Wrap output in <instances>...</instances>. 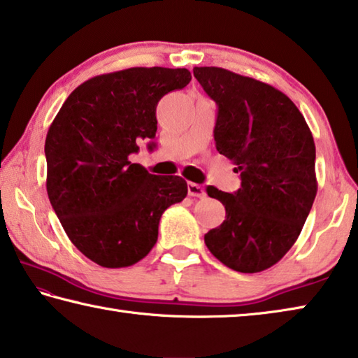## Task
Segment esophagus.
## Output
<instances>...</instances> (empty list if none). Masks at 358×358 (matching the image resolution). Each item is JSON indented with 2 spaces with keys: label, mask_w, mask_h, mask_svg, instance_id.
I'll list each match as a JSON object with an SVG mask.
<instances>
[{
  "label": "esophagus",
  "mask_w": 358,
  "mask_h": 358,
  "mask_svg": "<svg viewBox=\"0 0 358 358\" xmlns=\"http://www.w3.org/2000/svg\"><path fill=\"white\" fill-rule=\"evenodd\" d=\"M187 194L191 197H205V189L203 186L197 183H187Z\"/></svg>",
  "instance_id": "esophagus-1"
}]
</instances>
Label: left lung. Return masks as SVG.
I'll use <instances>...</instances> for the list:
<instances>
[{
    "mask_svg": "<svg viewBox=\"0 0 358 358\" xmlns=\"http://www.w3.org/2000/svg\"><path fill=\"white\" fill-rule=\"evenodd\" d=\"M194 77L217 106L216 150L234 161L241 187L207 186L226 220L205 234L213 256L240 273H257L286 256L317 194L316 145L299 108L268 83L205 66Z\"/></svg>",
    "mask_w": 358,
    "mask_h": 358,
    "instance_id": "1",
    "label": "left lung"
}]
</instances>
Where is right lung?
I'll return each mask as SVG.
<instances>
[{
    "label": "right lung",
    "instance_id": "obj_1",
    "mask_svg": "<svg viewBox=\"0 0 358 358\" xmlns=\"http://www.w3.org/2000/svg\"><path fill=\"white\" fill-rule=\"evenodd\" d=\"M191 72L129 68L96 76L72 92L45 137L47 194L69 240L94 264H137L157 240L164 211L183 201L186 181L153 175L129 155L156 136V106L185 88Z\"/></svg>",
    "mask_w": 358,
    "mask_h": 358
}]
</instances>
